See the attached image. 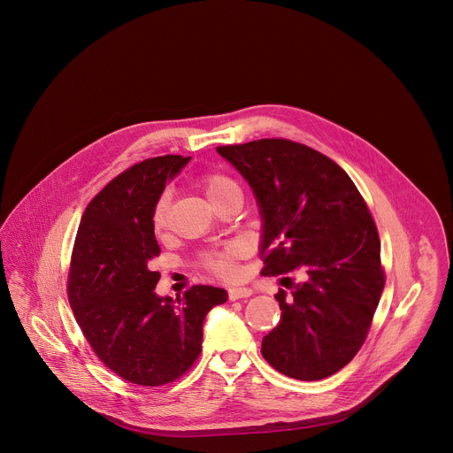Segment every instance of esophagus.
<instances>
[{
    "instance_id": "34e87169",
    "label": "esophagus",
    "mask_w": 453,
    "mask_h": 453,
    "mask_svg": "<svg viewBox=\"0 0 453 453\" xmlns=\"http://www.w3.org/2000/svg\"><path fill=\"white\" fill-rule=\"evenodd\" d=\"M253 294L251 288H246V287H234V288H229L227 296H229V301H239V299H246Z\"/></svg>"
}]
</instances>
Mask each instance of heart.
<instances>
[{"instance_id": "b5f03b06", "label": "heart", "mask_w": 453, "mask_h": 453, "mask_svg": "<svg viewBox=\"0 0 453 453\" xmlns=\"http://www.w3.org/2000/svg\"><path fill=\"white\" fill-rule=\"evenodd\" d=\"M200 185L203 188V192L207 195L209 202L212 205H216L217 202L226 196V195L239 192L236 181L233 178H229L227 174L222 173H205L200 178ZM170 202L172 196L170 192H163L156 198L154 207H152L151 224L152 229L156 233H163L168 226V216H170ZM244 255V246L239 242H229L220 250H212V251H205L200 259L198 265L216 275L219 279H234L237 273V259Z\"/></svg>"}]
</instances>
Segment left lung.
I'll list each match as a JSON object with an SVG mask.
<instances>
[{"instance_id": "8db88e82", "label": "left lung", "mask_w": 453, "mask_h": 453, "mask_svg": "<svg viewBox=\"0 0 453 453\" xmlns=\"http://www.w3.org/2000/svg\"><path fill=\"white\" fill-rule=\"evenodd\" d=\"M253 188L263 219L261 275L290 277L265 360L297 380H321L365 343L386 285L380 239L365 200L333 159L288 139L219 146ZM283 279V280H285Z\"/></svg>"}]
</instances>
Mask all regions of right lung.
Listing matches in <instances>:
<instances>
[{
    "instance_id": "1",
    "label": "right lung",
    "mask_w": 453,
    "mask_h": 453,
    "mask_svg": "<svg viewBox=\"0 0 453 453\" xmlns=\"http://www.w3.org/2000/svg\"><path fill=\"white\" fill-rule=\"evenodd\" d=\"M190 157L144 159L115 176L88 203L74 239L67 299L95 355L124 380L144 388L174 382L202 351L207 312L227 292L194 285L181 299L159 297L161 250L154 237V202Z\"/></svg>"
}]
</instances>
